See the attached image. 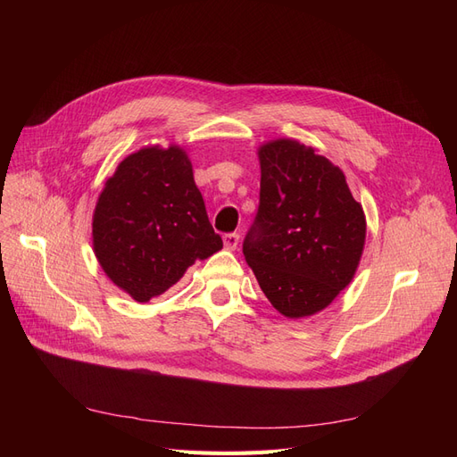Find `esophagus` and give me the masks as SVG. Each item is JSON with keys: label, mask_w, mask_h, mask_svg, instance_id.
Wrapping results in <instances>:
<instances>
[{"label": "esophagus", "mask_w": 457, "mask_h": 457, "mask_svg": "<svg viewBox=\"0 0 457 457\" xmlns=\"http://www.w3.org/2000/svg\"><path fill=\"white\" fill-rule=\"evenodd\" d=\"M238 242H240V234L238 232H227L225 237H223V244H225L227 250H237Z\"/></svg>", "instance_id": "obj_1"}]
</instances>
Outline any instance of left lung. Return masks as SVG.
I'll list each match as a JSON object with an SVG mask.
<instances>
[{
    "instance_id": "obj_1",
    "label": "left lung",
    "mask_w": 457,
    "mask_h": 457,
    "mask_svg": "<svg viewBox=\"0 0 457 457\" xmlns=\"http://www.w3.org/2000/svg\"><path fill=\"white\" fill-rule=\"evenodd\" d=\"M259 162V207L244 257L276 311L311 316L353 280L366 238L362 205L343 171L311 146L272 141Z\"/></svg>"
}]
</instances>
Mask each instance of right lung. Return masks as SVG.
Returning <instances> with one entry per match:
<instances>
[{
    "instance_id": "obj_1",
    "label": "right lung",
    "mask_w": 457,
    "mask_h": 457,
    "mask_svg": "<svg viewBox=\"0 0 457 457\" xmlns=\"http://www.w3.org/2000/svg\"><path fill=\"white\" fill-rule=\"evenodd\" d=\"M93 247L108 278L139 303L223 247L185 150L150 146L118 165L95 207Z\"/></svg>"
}]
</instances>
